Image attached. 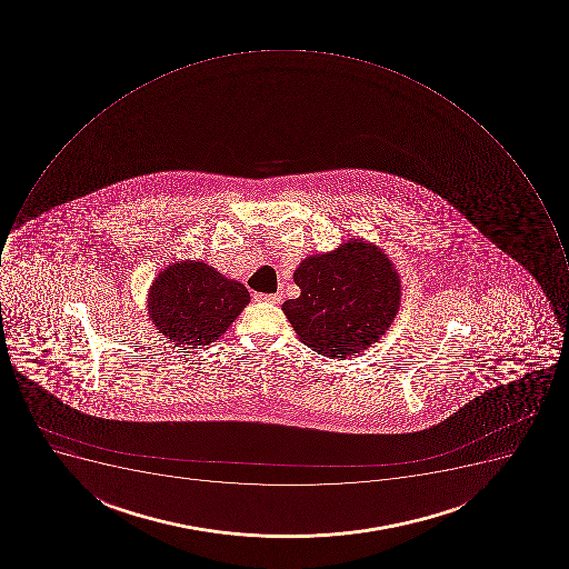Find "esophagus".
I'll return each instance as SVG.
<instances>
[{
	"label": "esophagus",
	"mask_w": 569,
	"mask_h": 569,
	"mask_svg": "<svg viewBox=\"0 0 569 569\" xmlns=\"http://www.w3.org/2000/svg\"><path fill=\"white\" fill-rule=\"evenodd\" d=\"M254 299L263 300V302H272V305H279L282 299V293L281 291H278V293H256Z\"/></svg>",
	"instance_id": "1"
}]
</instances>
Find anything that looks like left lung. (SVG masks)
<instances>
[{
    "mask_svg": "<svg viewBox=\"0 0 569 569\" xmlns=\"http://www.w3.org/2000/svg\"><path fill=\"white\" fill-rule=\"evenodd\" d=\"M300 296L282 305L300 341L329 358L376 343L393 322L400 279L379 247L352 240L309 256L293 273Z\"/></svg>",
    "mask_w": 569,
    "mask_h": 569,
    "instance_id": "left-lung-1",
    "label": "left lung"
}]
</instances>
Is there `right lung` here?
Masks as SVG:
<instances>
[{
    "label": "right lung",
    "instance_id": "obj_1",
    "mask_svg": "<svg viewBox=\"0 0 569 569\" xmlns=\"http://www.w3.org/2000/svg\"><path fill=\"white\" fill-rule=\"evenodd\" d=\"M251 296L242 282L226 279L202 261L170 264L149 291V317L178 345H210L228 331Z\"/></svg>",
    "mask_w": 569,
    "mask_h": 569
}]
</instances>
